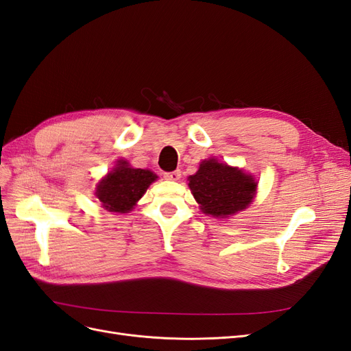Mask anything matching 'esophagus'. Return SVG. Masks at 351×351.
I'll use <instances>...</instances> for the list:
<instances>
[{
    "label": "esophagus",
    "instance_id": "obj_1",
    "mask_svg": "<svg viewBox=\"0 0 351 351\" xmlns=\"http://www.w3.org/2000/svg\"><path fill=\"white\" fill-rule=\"evenodd\" d=\"M164 177L165 180H169V182H177V180H180V177H182V171H180V169H176V171L165 173Z\"/></svg>",
    "mask_w": 351,
    "mask_h": 351
}]
</instances>
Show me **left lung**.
Returning a JSON list of instances; mask_svg holds the SVG:
<instances>
[{"mask_svg": "<svg viewBox=\"0 0 351 351\" xmlns=\"http://www.w3.org/2000/svg\"><path fill=\"white\" fill-rule=\"evenodd\" d=\"M187 180L200 210L214 218H227L246 209L258 189L253 176L217 158L202 161L196 174Z\"/></svg>", "mask_w": 351, "mask_h": 351, "instance_id": "obj_1", "label": "left lung"}]
</instances>
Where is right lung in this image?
Returning <instances> with one entry per match:
<instances>
[{
	"label": "right lung",
	"mask_w": 351,
	"mask_h": 351,
	"mask_svg": "<svg viewBox=\"0 0 351 351\" xmlns=\"http://www.w3.org/2000/svg\"><path fill=\"white\" fill-rule=\"evenodd\" d=\"M156 178L158 176L151 169L133 168L125 159H119L112 171L98 183L95 196L104 209L117 214H127Z\"/></svg>",
	"instance_id": "right-lung-1"
}]
</instances>
